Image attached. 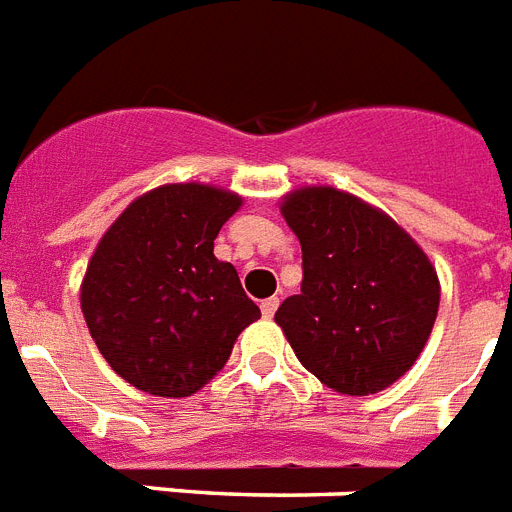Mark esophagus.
<instances>
[{"label": "esophagus", "instance_id": "34e87169", "mask_svg": "<svg viewBox=\"0 0 512 512\" xmlns=\"http://www.w3.org/2000/svg\"><path fill=\"white\" fill-rule=\"evenodd\" d=\"M277 306H280V298H267V301H261V314H264V317H275V312H277Z\"/></svg>", "mask_w": 512, "mask_h": 512}]
</instances>
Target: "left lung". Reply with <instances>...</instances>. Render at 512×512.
<instances>
[{
  "label": "left lung",
  "mask_w": 512,
  "mask_h": 512,
  "mask_svg": "<svg viewBox=\"0 0 512 512\" xmlns=\"http://www.w3.org/2000/svg\"><path fill=\"white\" fill-rule=\"evenodd\" d=\"M304 253L301 293L275 322L298 362L338 394H378L415 365L439 312V277L380 208L335 187L282 198Z\"/></svg>",
  "instance_id": "obj_1"
}]
</instances>
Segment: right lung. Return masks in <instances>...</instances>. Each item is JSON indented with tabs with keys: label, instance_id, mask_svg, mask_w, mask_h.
<instances>
[{
	"label": "right lung",
	"instance_id": "right-lung-1",
	"mask_svg": "<svg viewBox=\"0 0 512 512\" xmlns=\"http://www.w3.org/2000/svg\"><path fill=\"white\" fill-rule=\"evenodd\" d=\"M243 198L179 182L145 192L94 248L81 312L108 365L155 396H190L261 317L214 240Z\"/></svg>",
	"mask_w": 512,
	"mask_h": 512
}]
</instances>
